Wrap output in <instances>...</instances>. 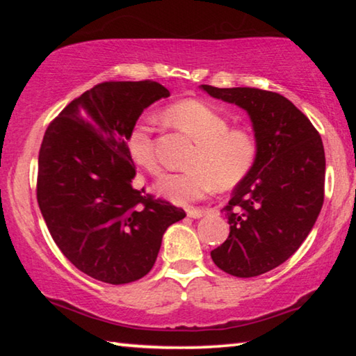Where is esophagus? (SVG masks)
Returning <instances> with one entry per match:
<instances>
[{"label": "esophagus", "instance_id": "34e87169", "mask_svg": "<svg viewBox=\"0 0 356 356\" xmlns=\"http://www.w3.org/2000/svg\"><path fill=\"white\" fill-rule=\"evenodd\" d=\"M186 215L190 216V218H202L204 215H206V210L204 209H188L186 210Z\"/></svg>", "mask_w": 356, "mask_h": 356}]
</instances>
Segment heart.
Returning <instances> with one entry per match:
<instances>
[{
	"label": "heart",
	"instance_id": "obj_1",
	"mask_svg": "<svg viewBox=\"0 0 356 356\" xmlns=\"http://www.w3.org/2000/svg\"><path fill=\"white\" fill-rule=\"evenodd\" d=\"M166 119L182 134L196 141L186 160L185 171L165 174L155 185V191L177 204L202 200L216 186L231 188L248 176L256 161L254 136L243 129H229V120L200 100L174 104L165 113ZM127 147L135 163L152 176L160 172L154 150L152 120L144 118L131 125Z\"/></svg>",
	"mask_w": 356,
	"mask_h": 356
}]
</instances>
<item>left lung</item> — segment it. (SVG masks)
<instances>
[{
  "label": "left lung",
  "instance_id": "obj_1",
  "mask_svg": "<svg viewBox=\"0 0 356 356\" xmlns=\"http://www.w3.org/2000/svg\"><path fill=\"white\" fill-rule=\"evenodd\" d=\"M202 91L248 113L257 144L256 161L222 209L231 232L210 256L238 278L267 273L286 262L308 237L321 213L325 150L311 120L278 92L256 88Z\"/></svg>",
  "mask_w": 356,
  "mask_h": 356
}]
</instances>
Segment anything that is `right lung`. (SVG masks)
I'll return each instance as SVG.
<instances>
[{
  "mask_svg": "<svg viewBox=\"0 0 356 356\" xmlns=\"http://www.w3.org/2000/svg\"><path fill=\"white\" fill-rule=\"evenodd\" d=\"M160 83L106 81L83 92L48 125L39 150L38 202L53 240L83 273L108 284L146 276L182 209L135 190L127 135Z\"/></svg>",
  "mask_w": 356,
  "mask_h": 356,
  "instance_id": "right-lung-1",
  "label": "right lung"
}]
</instances>
